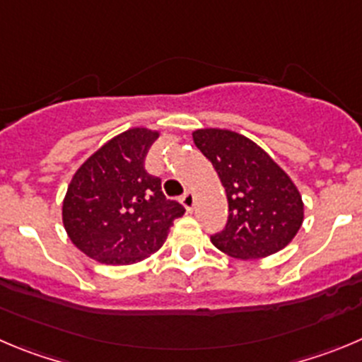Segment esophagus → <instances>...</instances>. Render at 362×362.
<instances>
[{"label": "esophagus", "instance_id": "esophagus-1", "mask_svg": "<svg viewBox=\"0 0 362 362\" xmlns=\"http://www.w3.org/2000/svg\"><path fill=\"white\" fill-rule=\"evenodd\" d=\"M182 204H184V207L191 212L192 209H194V194H192L191 191L185 192L184 197H182Z\"/></svg>", "mask_w": 362, "mask_h": 362}]
</instances>
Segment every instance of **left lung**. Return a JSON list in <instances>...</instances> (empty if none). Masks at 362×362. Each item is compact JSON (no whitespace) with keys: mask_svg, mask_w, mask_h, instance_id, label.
<instances>
[{"mask_svg":"<svg viewBox=\"0 0 362 362\" xmlns=\"http://www.w3.org/2000/svg\"><path fill=\"white\" fill-rule=\"evenodd\" d=\"M228 200V221L211 238L235 259H261L288 246L303 223V202L288 173L245 135L221 128L192 132Z\"/></svg>","mask_w":362,"mask_h":362,"instance_id":"left-lung-1","label":"left lung"}]
</instances>
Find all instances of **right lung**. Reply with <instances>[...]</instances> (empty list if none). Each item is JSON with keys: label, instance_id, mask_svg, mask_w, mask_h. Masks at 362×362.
<instances>
[{"label": "right lung", "instance_id": "obj_1", "mask_svg": "<svg viewBox=\"0 0 362 362\" xmlns=\"http://www.w3.org/2000/svg\"><path fill=\"white\" fill-rule=\"evenodd\" d=\"M158 132L130 128L94 151L67 185L62 221L73 245L103 264H134L164 245L184 216L168 200L160 178L144 170Z\"/></svg>", "mask_w": 362, "mask_h": 362}]
</instances>
